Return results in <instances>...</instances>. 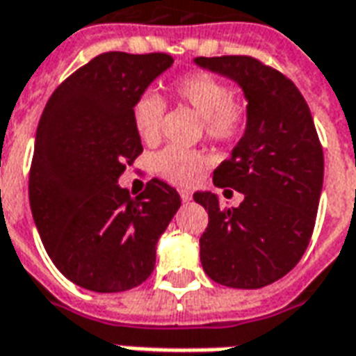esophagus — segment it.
Wrapping results in <instances>:
<instances>
[{
  "instance_id": "1",
  "label": "esophagus",
  "mask_w": 356,
  "mask_h": 356,
  "mask_svg": "<svg viewBox=\"0 0 356 356\" xmlns=\"http://www.w3.org/2000/svg\"><path fill=\"white\" fill-rule=\"evenodd\" d=\"M181 200L183 202H191L193 200V193H191V191H181Z\"/></svg>"
}]
</instances>
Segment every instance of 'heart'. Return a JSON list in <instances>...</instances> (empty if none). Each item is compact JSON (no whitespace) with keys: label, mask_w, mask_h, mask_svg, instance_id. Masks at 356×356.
<instances>
[{"label":"heart","mask_w":356,"mask_h":356,"mask_svg":"<svg viewBox=\"0 0 356 356\" xmlns=\"http://www.w3.org/2000/svg\"><path fill=\"white\" fill-rule=\"evenodd\" d=\"M170 91L175 99L188 104L202 116L206 137L216 143H232L240 139L248 125V102L234 97L221 78L209 72H191L171 81ZM162 97L156 93L139 95L131 106L135 131L145 143L160 137L163 120ZM154 171L173 185H193L200 177L206 160L193 148L165 147L152 160Z\"/></svg>","instance_id":"1"}]
</instances>
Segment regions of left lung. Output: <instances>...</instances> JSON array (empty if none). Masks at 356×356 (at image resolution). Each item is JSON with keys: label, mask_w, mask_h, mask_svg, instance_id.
I'll return each instance as SVG.
<instances>
[{"label": "left lung", "mask_w": 356, "mask_h": 356, "mask_svg": "<svg viewBox=\"0 0 356 356\" xmlns=\"http://www.w3.org/2000/svg\"><path fill=\"white\" fill-rule=\"evenodd\" d=\"M194 63L236 81L250 112L231 158L213 171L216 186L242 193V204L227 209L216 194L194 193L209 217L202 267L229 288H263L298 265L313 236L324 179L321 140L303 95L282 72L244 55Z\"/></svg>", "instance_id": "1"}]
</instances>
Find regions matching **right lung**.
<instances>
[{
    "label": "right lung",
    "mask_w": 356,
    "mask_h": 356,
    "mask_svg": "<svg viewBox=\"0 0 356 356\" xmlns=\"http://www.w3.org/2000/svg\"><path fill=\"white\" fill-rule=\"evenodd\" d=\"M171 65L165 53H102L55 89L40 118L30 208L51 261L86 290L114 293L145 282L181 206L160 179L137 198L118 185L143 152L133 102Z\"/></svg>",
    "instance_id": "obj_1"
}]
</instances>
